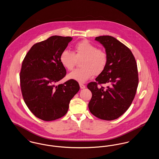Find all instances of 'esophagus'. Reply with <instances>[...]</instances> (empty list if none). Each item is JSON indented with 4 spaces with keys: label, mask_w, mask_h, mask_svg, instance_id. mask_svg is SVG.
I'll return each mask as SVG.
<instances>
[{
    "label": "esophagus",
    "mask_w": 159,
    "mask_h": 159,
    "mask_svg": "<svg viewBox=\"0 0 159 159\" xmlns=\"http://www.w3.org/2000/svg\"><path fill=\"white\" fill-rule=\"evenodd\" d=\"M79 85H80V87L81 89H84V88H85V85H84V84H82V83H80V84H79Z\"/></svg>",
    "instance_id": "34e87169"
}]
</instances>
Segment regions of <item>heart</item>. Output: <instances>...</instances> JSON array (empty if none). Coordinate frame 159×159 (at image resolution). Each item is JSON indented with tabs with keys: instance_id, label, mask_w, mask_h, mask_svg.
<instances>
[{
	"instance_id": "obj_1",
	"label": "heart",
	"mask_w": 159,
	"mask_h": 159,
	"mask_svg": "<svg viewBox=\"0 0 159 159\" xmlns=\"http://www.w3.org/2000/svg\"><path fill=\"white\" fill-rule=\"evenodd\" d=\"M81 60L82 68L70 73L68 78L84 83L93 75H98L105 70L108 63V55L105 50L97 48L88 40H82L74 45L73 52L65 50L60 56L62 66L68 71L73 70L77 61Z\"/></svg>"
}]
</instances>
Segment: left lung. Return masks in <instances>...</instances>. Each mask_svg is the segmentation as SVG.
Instances as JSON below:
<instances>
[{
	"mask_svg": "<svg viewBox=\"0 0 159 159\" xmlns=\"http://www.w3.org/2000/svg\"><path fill=\"white\" fill-rule=\"evenodd\" d=\"M105 47L108 63L105 70L87 85L92 93L90 112L98 119L112 120L131 106L139 84L137 63L131 51L114 37H96ZM108 85L107 88L102 84Z\"/></svg>",
	"mask_w": 159,
	"mask_h": 159,
	"instance_id": "obj_1",
	"label": "left lung"
}]
</instances>
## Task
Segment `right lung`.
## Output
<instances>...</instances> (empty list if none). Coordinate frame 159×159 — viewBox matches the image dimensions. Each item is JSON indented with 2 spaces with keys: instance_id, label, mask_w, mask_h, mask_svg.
I'll return each instance as SVG.
<instances>
[{
  "instance_id": "add662e5",
  "label": "right lung",
  "mask_w": 159,
  "mask_h": 159,
  "mask_svg": "<svg viewBox=\"0 0 159 159\" xmlns=\"http://www.w3.org/2000/svg\"><path fill=\"white\" fill-rule=\"evenodd\" d=\"M71 37L53 36L34 44L22 61L20 85L25 103L37 118L52 121L65 116L70 100L79 91L76 80L55 84L66 74L60 61Z\"/></svg>"
}]
</instances>
